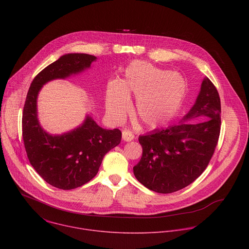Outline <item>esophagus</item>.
<instances>
[{"mask_svg": "<svg viewBox=\"0 0 249 249\" xmlns=\"http://www.w3.org/2000/svg\"><path fill=\"white\" fill-rule=\"evenodd\" d=\"M122 139L125 142H130V141L134 140V134L130 131L124 130V131H122Z\"/></svg>", "mask_w": 249, "mask_h": 249, "instance_id": "34e87169", "label": "esophagus"}]
</instances>
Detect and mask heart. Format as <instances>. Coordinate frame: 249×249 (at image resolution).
Wrapping results in <instances>:
<instances>
[{"label": "heart", "instance_id": "heart-1", "mask_svg": "<svg viewBox=\"0 0 249 249\" xmlns=\"http://www.w3.org/2000/svg\"><path fill=\"white\" fill-rule=\"evenodd\" d=\"M182 78L136 60L125 70L123 80L108 84L105 97L106 111L115 121H122L130 107V97H137L134 116L148 129L166 124L177 112L185 96Z\"/></svg>", "mask_w": 249, "mask_h": 249}]
</instances>
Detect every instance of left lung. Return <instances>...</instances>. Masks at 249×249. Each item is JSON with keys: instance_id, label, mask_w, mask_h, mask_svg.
<instances>
[{"instance_id": "8db88e82", "label": "left lung", "mask_w": 249, "mask_h": 249, "mask_svg": "<svg viewBox=\"0 0 249 249\" xmlns=\"http://www.w3.org/2000/svg\"><path fill=\"white\" fill-rule=\"evenodd\" d=\"M221 130V100L217 89L204 78L194 105L178 124L140 136L143 148L134 175L158 193L178 191L207 167Z\"/></svg>"}]
</instances>
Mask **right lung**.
I'll list each match as a JSON object with an SVG mask.
<instances>
[{"mask_svg": "<svg viewBox=\"0 0 249 249\" xmlns=\"http://www.w3.org/2000/svg\"><path fill=\"white\" fill-rule=\"evenodd\" d=\"M95 60V56L84 53L61 56L34 78L26 95L22 138L27 158L42 178L59 189H75L91 180L105 154L121 141L119 129H103L89 114L78 127L58 135L46 132L38 119L37 98L42 87L84 72Z\"/></svg>", "mask_w": 249, "mask_h": 249, "instance_id": "1", "label": "right lung"}]
</instances>
